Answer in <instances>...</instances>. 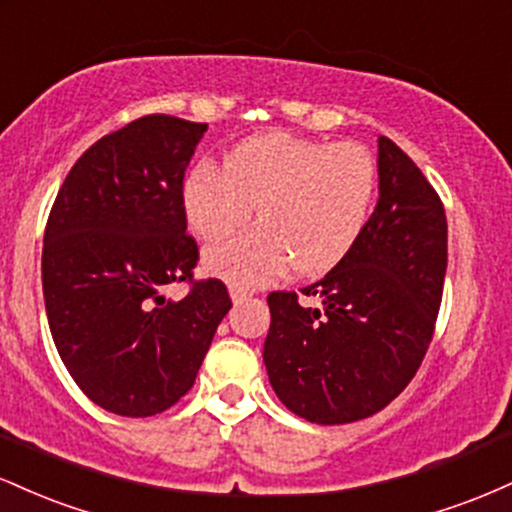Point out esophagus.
<instances>
[{
    "mask_svg": "<svg viewBox=\"0 0 512 512\" xmlns=\"http://www.w3.org/2000/svg\"><path fill=\"white\" fill-rule=\"evenodd\" d=\"M252 296V289H245V286H238V284H231V298L233 301H243V298Z\"/></svg>",
    "mask_w": 512,
    "mask_h": 512,
    "instance_id": "esophagus-1",
    "label": "esophagus"
}]
</instances>
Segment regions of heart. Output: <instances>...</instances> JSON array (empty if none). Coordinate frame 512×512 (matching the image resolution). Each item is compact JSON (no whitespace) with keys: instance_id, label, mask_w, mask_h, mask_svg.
I'll return each instance as SVG.
<instances>
[{"instance_id":"b5f03b06","label":"heart","mask_w":512,"mask_h":512,"mask_svg":"<svg viewBox=\"0 0 512 512\" xmlns=\"http://www.w3.org/2000/svg\"><path fill=\"white\" fill-rule=\"evenodd\" d=\"M378 163L361 144H327L269 132L238 144L226 168L199 163L182 185L192 231L216 240L238 231L257 207L260 226L204 255L214 274L257 286L289 267L315 276L342 262L366 228Z\"/></svg>"}]
</instances>
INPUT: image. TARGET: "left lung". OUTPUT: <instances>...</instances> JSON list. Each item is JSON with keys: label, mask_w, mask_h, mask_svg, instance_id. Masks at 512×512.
<instances>
[{"label": "left lung", "mask_w": 512, "mask_h": 512, "mask_svg": "<svg viewBox=\"0 0 512 512\" xmlns=\"http://www.w3.org/2000/svg\"><path fill=\"white\" fill-rule=\"evenodd\" d=\"M380 199L356 245L320 281L267 296L264 366L276 397L322 426L366 419L411 383L436 330L448 267L438 192L378 139Z\"/></svg>", "instance_id": "left-lung-1"}]
</instances>
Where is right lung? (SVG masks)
<instances>
[{
  "label": "right lung",
  "instance_id": "obj_1",
  "mask_svg": "<svg viewBox=\"0 0 512 512\" xmlns=\"http://www.w3.org/2000/svg\"><path fill=\"white\" fill-rule=\"evenodd\" d=\"M207 125L146 115L81 154L52 204L43 296L74 383L105 411L144 419L195 385L231 296L195 279L182 180ZM185 283L182 302L165 289Z\"/></svg>",
  "mask_w": 512,
  "mask_h": 512
}]
</instances>
